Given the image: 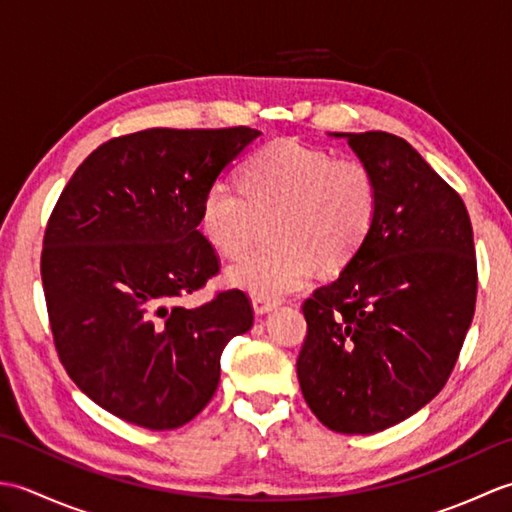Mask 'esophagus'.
Listing matches in <instances>:
<instances>
[{
    "instance_id": "esophagus-1",
    "label": "esophagus",
    "mask_w": 512,
    "mask_h": 512,
    "mask_svg": "<svg viewBox=\"0 0 512 512\" xmlns=\"http://www.w3.org/2000/svg\"><path fill=\"white\" fill-rule=\"evenodd\" d=\"M277 303H279V301H275V299L253 297V308H255V312H257V314H266V312H270L273 308H277Z\"/></svg>"
}]
</instances>
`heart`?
<instances>
[{"mask_svg":"<svg viewBox=\"0 0 512 512\" xmlns=\"http://www.w3.org/2000/svg\"><path fill=\"white\" fill-rule=\"evenodd\" d=\"M270 246L228 268V284L253 297L279 299L323 270H339L361 253L378 215V180L356 156L275 140L242 167V189L213 182L200 204V231L215 250L239 257L264 217Z\"/></svg>","mask_w":512,"mask_h":512,"instance_id":"obj_1","label":"heart"}]
</instances>
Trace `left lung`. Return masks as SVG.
Instances as JSON below:
<instances>
[{"label":"left lung","instance_id":"obj_1","mask_svg":"<svg viewBox=\"0 0 512 512\" xmlns=\"http://www.w3.org/2000/svg\"><path fill=\"white\" fill-rule=\"evenodd\" d=\"M345 136L378 180L374 231L341 277L303 301L299 385L325 427L376 433L440 394L477 297L469 211L407 140Z\"/></svg>","mask_w":512,"mask_h":512}]
</instances>
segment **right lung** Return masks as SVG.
Listing matches in <instances>:
<instances>
[{
	"mask_svg": "<svg viewBox=\"0 0 512 512\" xmlns=\"http://www.w3.org/2000/svg\"><path fill=\"white\" fill-rule=\"evenodd\" d=\"M262 134L167 129L107 140L65 184L43 235L41 281L54 347L85 396L151 431L209 405L226 343L253 325L242 290L180 299L220 273L200 231L206 189Z\"/></svg>",
	"mask_w": 512,
	"mask_h": 512,
	"instance_id": "right-lung-1",
	"label": "right lung"
}]
</instances>
